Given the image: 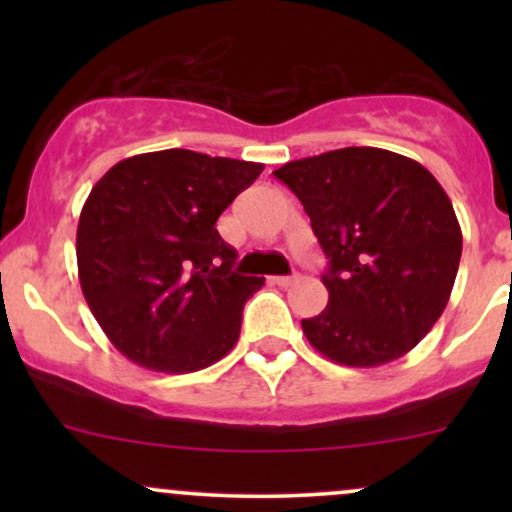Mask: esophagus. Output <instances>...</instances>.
<instances>
[{
    "mask_svg": "<svg viewBox=\"0 0 512 512\" xmlns=\"http://www.w3.org/2000/svg\"><path fill=\"white\" fill-rule=\"evenodd\" d=\"M272 281L276 286H281V289H289V286H293L298 281V276H272Z\"/></svg>",
    "mask_w": 512,
    "mask_h": 512,
    "instance_id": "obj_1",
    "label": "esophagus"
}]
</instances>
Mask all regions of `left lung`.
Wrapping results in <instances>:
<instances>
[{
	"mask_svg": "<svg viewBox=\"0 0 512 512\" xmlns=\"http://www.w3.org/2000/svg\"><path fill=\"white\" fill-rule=\"evenodd\" d=\"M301 199L330 260V303L301 320L339 366L375 368L414 349L443 315L462 255L450 197L421 163L349 146L274 170Z\"/></svg>",
	"mask_w": 512,
	"mask_h": 512,
	"instance_id": "1",
	"label": "left lung"
}]
</instances>
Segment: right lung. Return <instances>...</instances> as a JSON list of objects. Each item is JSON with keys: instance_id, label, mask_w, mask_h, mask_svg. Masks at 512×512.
<instances>
[{"instance_id": "obj_1", "label": "right lung", "mask_w": 512, "mask_h": 512, "mask_svg": "<svg viewBox=\"0 0 512 512\" xmlns=\"http://www.w3.org/2000/svg\"><path fill=\"white\" fill-rule=\"evenodd\" d=\"M262 163L166 149L115 163L76 228L84 298L122 356L158 373H192L240 337L262 276L233 272L238 252L216 219Z\"/></svg>"}]
</instances>
